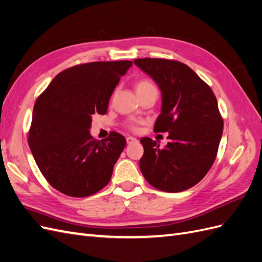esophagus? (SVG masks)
<instances>
[{
	"label": "esophagus",
	"instance_id": "esophagus-1",
	"mask_svg": "<svg viewBox=\"0 0 262 262\" xmlns=\"http://www.w3.org/2000/svg\"><path fill=\"white\" fill-rule=\"evenodd\" d=\"M138 140L136 139V138H133V137H128L126 138V143L128 144H132V143H134V142H137Z\"/></svg>",
	"mask_w": 262,
	"mask_h": 262
}]
</instances>
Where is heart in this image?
I'll return each mask as SVG.
<instances>
[{
  "instance_id": "heart-1",
  "label": "heart",
  "mask_w": 262,
  "mask_h": 262,
  "mask_svg": "<svg viewBox=\"0 0 262 262\" xmlns=\"http://www.w3.org/2000/svg\"><path fill=\"white\" fill-rule=\"evenodd\" d=\"M153 87H155V86H154L152 83H150L149 81H147V80H141V81H139V82L136 84L137 93L146 91V90H148V89H153ZM129 126H130V128H131L132 130H137V125H136V124L130 123Z\"/></svg>"
}]
</instances>
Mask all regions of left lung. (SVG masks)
<instances>
[{
  "instance_id": "obj_1",
  "label": "left lung",
  "mask_w": 262,
  "mask_h": 262,
  "mask_svg": "<svg viewBox=\"0 0 262 262\" xmlns=\"http://www.w3.org/2000/svg\"><path fill=\"white\" fill-rule=\"evenodd\" d=\"M134 64L153 78L162 93L155 132H168V143L142 138L140 169L161 191L180 192L196 185L217 154L223 119L210 86L188 66L166 59H137Z\"/></svg>"
}]
</instances>
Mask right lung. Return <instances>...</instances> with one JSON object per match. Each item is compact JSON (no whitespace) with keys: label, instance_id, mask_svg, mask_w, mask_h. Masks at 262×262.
Segmentation results:
<instances>
[{"label":"right lung","instance_id":"1","mask_svg":"<svg viewBox=\"0 0 262 262\" xmlns=\"http://www.w3.org/2000/svg\"><path fill=\"white\" fill-rule=\"evenodd\" d=\"M132 61L91 62L62 71L35 102L28 144L47 181L58 191L83 198L110 181L126 141L117 132L96 141L90 133L95 114L109 99Z\"/></svg>","mask_w":262,"mask_h":262}]
</instances>
